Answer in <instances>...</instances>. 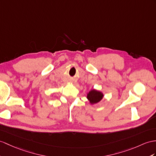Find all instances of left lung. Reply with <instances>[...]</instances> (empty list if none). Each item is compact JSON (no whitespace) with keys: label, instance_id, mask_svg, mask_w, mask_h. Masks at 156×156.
I'll return each mask as SVG.
<instances>
[{"label":"left lung","instance_id":"left-lung-1","mask_svg":"<svg viewBox=\"0 0 156 156\" xmlns=\"http://www.w3.org/2000/svg\"><path fill=\"white\" fill-rule=\"evenodd\" d=\"M104 95L102 93L100 92V91L97 90L95 89H93L90 90L89 93H87V98L90 102V104H96L97 102H100L102 98H103Z\"/></svg>","mask_w":156,"mask_h":156}]
</instances>
